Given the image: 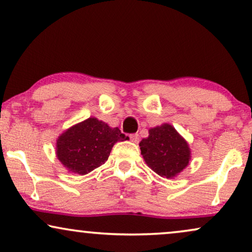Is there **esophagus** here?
<instances>
[{"mask_svg": "<svg viewBox=\"0 0 252 252\" xmlns=\"http://www.w3.org/2000/svg\"><path fill=\"white\" fill-rule=\"evenodd\" d=\"M129 138H130V141L134 142V143H138L139 140H140L139 134H136V133H135V134H130Z\"/></svg>", "mask_w": 252, "mask_h": 252, "instance_id": "1", "label": "esophagus"}]
</instances>
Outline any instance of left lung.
Returning a JSON list of instances; mask_svg holds the SVG:
<instances>
[{"label":"left lung","mask_w":252,"mask_h":252,"mask_svg":"<svg viewBox=\"0 0 252 252\" xmlns=\"http://www.w3.org/2000/svg\"><path fill=\"white\" fill-rule=\"evenodd\" d=\"M141 155L149 168L165 178L178 175L190 161V148L169 124L149 129V136L140 142Z\"/></svg>","instance_id":"8db88e82"}]
</instances>
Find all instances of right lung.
I'll return each instance as SVG.
<instances>
[{
  "mask_svg": "<svg viewBox=\"0 0 252 252\" xmlns=\"http://www.w3.org/2000/svg\"><path fill=\"white\" fill-rule=\"evenodd\" d=\"M128 138L118 127L89 118L67 129L57 141L59 161L73 174L86 175L105 163L113 145Z\"/></svg>",
  "mask_w": 252,
  "mask_h": 252,
  "instance_id": "right-lung-1",
  "label": "right lung"
}]
</instances>
